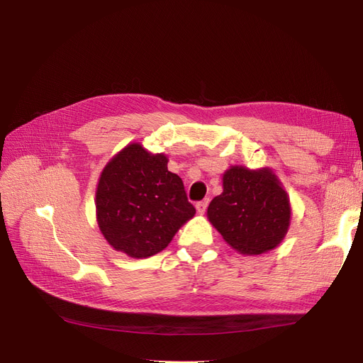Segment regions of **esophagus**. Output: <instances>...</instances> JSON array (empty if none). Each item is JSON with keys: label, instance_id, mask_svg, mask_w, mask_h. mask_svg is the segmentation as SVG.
Masks as SVG:
<instances>
[{"label": "esophagus", "instance_id": "obj_1", "mask_svg": "<svg viewBox=\"0 0 363 363\" xmlns=\"http://www.w3.org/2000/svg\"><path fill=\"white\" fill-rule=\"evenodd\" d=\"M207 204H208L207 200L196 203V206H195V207H196V212H199L200 215H204V213H206V208H207Z\"/></svg>", "mask_w": 363, "mask_h": 363}]
</instances>
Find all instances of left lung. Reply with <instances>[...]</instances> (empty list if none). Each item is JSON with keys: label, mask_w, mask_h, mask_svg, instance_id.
Returning <instances> with one entry per match:
<instances>
[{"label": "left lung", "mask_w": 363, "mask_h": 363, "mask_svg": "<svg viewBox=\"0 0 363 363\" xmlns=\"http://www.w3.org/2000/svg\"><path fill=\"white\" fill-rule=\"evenodd\" d=\"M292 207L271 168L232 164L223 174V192L207 207V219L225 242L244 256L279 247L286 236Z\"/></svg>", "instance_id": "8db88e82"}]
</instances>
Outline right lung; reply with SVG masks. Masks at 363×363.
I'll list each match as a JSON object with an SVG mask.
<instances>
[{"label":"right lung","instance_id":"1","mask_svg":"<svg viewBox=\"0 0 363 363\" xmlns=\"http://www.w3.org/2000/svg\"><path fill=\"white\" fill-rule=\"evenodd\" d=\"M100 232L113 250L145 259L167 248L180 227L194 218L168 156L130 142L106 163L95 191Z\"/></svg>","mask_w":363,"mask_h":363}]
</instances>
